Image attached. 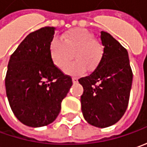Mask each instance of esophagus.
Instances as JSON below:
<instances>
[{"label": "esophagus", "instance_id": "1", "mask_svg": "<svg viewBox=\"0 0 147 147\" xmlns=\"http://www.w3.org/2000/svg\"><path fill=\"white\" fill-rule=\"evenodd\" d=\"M72 82H73V84L78 83V78L77 77H72Z\"/></svg>", "mask_w": 147, "mask_h": 147}]
</instances>
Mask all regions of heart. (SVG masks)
<instances>
[{
  "mask_svg": "<svg viewBox=\"0 0 147 147\" xmlns=\"http://www.w3.org/2000/svg\"><path fill=\"white\" fill-rule=\"evenodd\" d=\"M62 42L53 40L49 45V53L53 64L64 71L73 58L76 61L66 70L71 76H80L87 69L94 71L101 63L103 47L94 36L84 28H74L62 36Z\"/></svg>",
  "mask_w": 147,
  "mask_h": 147,
  "instance_id": "1",
  "label": "heart"
}]
</instances>
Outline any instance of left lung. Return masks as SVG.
<instances>
[{
  "mask_svg": "<svg viewBox=\"0 0 147 147\" xmlns=\"http://www.w3.org/2000/svg\"><path fill=\"white\" fill-rule=\"evenodd\" d=\"M104 46L101 63L88 76L79 79L84 118L98 128L117 123L129 104L133 72L128 51L109 33L101 32Z\"/></svg>",
  "mask_w": 147,
  "mask_h": 147,
  "instance_id": "obj_1",
  "label": "left lung"
}]
</instances>
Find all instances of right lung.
<instances>
[{"label": "right lung", "instance_id": "add662e5", "mask_svg": "<svg viewBox=\"0 0 147 147\" xmlns=\"http://www.w3.org/2000/svg\"><path fill=\"white\" fill-rule=\"evenodd\" d=\"M54 30L45 27L30 33L8 63L5 89L9 103L17 119L30 127L53 122L72 85L71 76L64 75L50 58Z\"/></svg>", "mask_w": 147, "mask_h": 147}]
</instances>
